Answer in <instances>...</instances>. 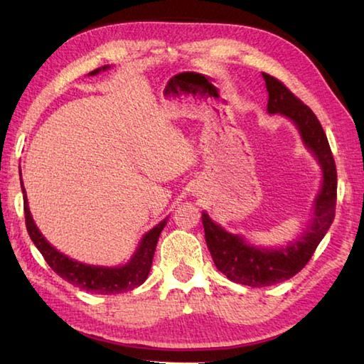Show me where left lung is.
I'll list each match as a JSON object with an SVG mask.
<instances>
[{"label":"left lung","instance_id":"left-lung-1","mask_svg":"<svg viewBox=\"0 0 364 364\" xmlns=\"http://www.w3.org/2000/svg\"><path fill=\"white\" fill-rule=\"evenodd\" d=\"M268 90V112L282 114L300 130L304 143L310 147L323 167V188L315 202V220L299 241L279 250L255 249L245 244L236 234L226 232L215 225L208 215H202L207 247L215 267L228 279L250 287L273 286L291 279L305 268L315 254L318 244L328 232L336 217L337 170L334 156L321 123L313 110L301 102L278 78L263 72Z\"/></svg>","mask_w":364,"mask_h":364}]
</instances>
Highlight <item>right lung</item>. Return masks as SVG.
<instances>
[{"mask_svg": "<svg viewBox=\"0 0 364 364\" xmlns=\"http://www.w3.org/2000/svg\"><path fill=\"white\" fill-rule=\"evenodd\" d=\"M106 70V67H102ZM101 69H96L90 73V75H96ZM22 193H23V213H26V226L28 231V236L32 239L36 249L41 252L43 258L46 263L51 267V269L60 276L64 281L70 282V284L77 286L85 291L93 292V294H120L127 291H133L134 287H138L146 281L147 274L151 271L154 252H156V245L159 241V236L162 230L167 225V220H164L162 223L157 225L156 228L146 234L143 241L139 244V249L132 262L125 264V267L119 268H104V267H90V264L78 263L75 260H70L69 257H65L58 252L56 249L49 244L43 234L38 231V228L35 226L32 215L28 210L27 204V196L26 189L22 184Z\"/></svg>", "mask_w": 364, "mask_h": 364, "instance_id": "right-lung-1", "label": "right lung"}]
</instances>
